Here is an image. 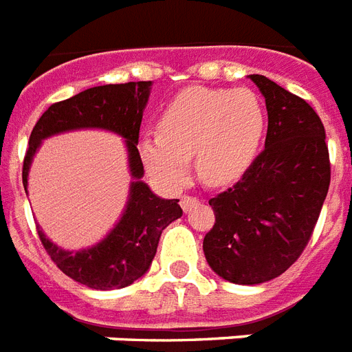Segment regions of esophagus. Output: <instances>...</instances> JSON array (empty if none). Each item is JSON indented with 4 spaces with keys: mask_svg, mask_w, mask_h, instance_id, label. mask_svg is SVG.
Here are the masks:
<instances>
[{
    "mask_svg": "<svg viewBox=\"0 0 352 352\" xmlns=\"http://www.w3.org/2000/svg\"><path fill=\"white\" fill-rule=\"evenodd\" d=\"M199 204H201V201H199L197 197H188V195H184V197L181 199V206L184 212H192L193 208H197Z\"/></svg>",
    "mask_w": 352,
    "mask_h": 352,
    "instance_id": "1",
    "label": "esophagus"
}]
</instances>
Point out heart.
Wrapping results in <instances>:
<instances>
[{
  "mask_svg": "<svg viewBox=\"0 0 352 352\" xmlns=\"http://www.w3.org/2000/svg\"><path fill=\"white\" fill-rule=\"evenodd\" d=\"M267 113L250 89L190 87L164 107L159 133L138 142L144 170L168 190H179L195 153L199 175L212 184L235 181L256 160Z\"/></svg>",
  "mask_w": 352,
  "mask_h": 352,
  "instance_id": "obj_1",
  "label": "heart"
}]
</instances>
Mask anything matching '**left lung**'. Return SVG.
<instances>
[{
	"instance_id": "1",
	"label": "left lung",
	"mask_w": 352,
	"mask_h": 352,
	"mask_svg": "<svg viewBox=\"0 0 352 352\" xmlns=\"http://www.w3.org/2000/svg\"><path fill=\"white\" fill-rule=\"evenodd\" d=\"M248 78L267 104L265 149L235 186L210 199L215 225L203 241L210 268L235 285L270 281L301 256L331 182L316 111L267 76Z\"/></svg>"
}]
</instances>
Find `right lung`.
<instances>
[{"label":"right lung","mask_w":352,"mask_h":352,"mask_svg":"<svg viewBox=\"0 0 352 352\" xmlns=\"http://www.w3.org/2000/svg\"><path fill=\"white\" fill-rule=\"evenodd\" d=\"M151 82L98 85L67 100L52 104L30 133L23 160V188L29 193V171L36 151L45 138L80 129H102L124 138L129 166L126 208L109 234L82 250H65L52 243L38 225V235L56 267L74 281L95 290L124 289L148 272L166 226L179 219V199H160L142 181L138 131L148 106Z\"/></svg>","instance_id":"right-lung-1"}]
</instances>
